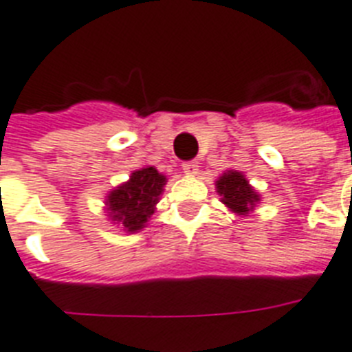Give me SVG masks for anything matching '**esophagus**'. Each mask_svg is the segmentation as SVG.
I'll list each match as a JSON object with an SVG mask.
<instances>
[{
  "label": "esophagus",
  "mask_w": 352,
  "mask_h": 352,
  "mask_svg": "<svg viewBox=\"0 0 352 352\" xmlns=\"http://www.w3.org/2000/svg\"><path fill=\"white\" fill-rule=\"evenodd\" d=\"M184 173L187 174V176H196V174H198V163L196 162L184 163Z\"/></svg>",
  "instance_id": "esophagus-1"
}]
</instances>
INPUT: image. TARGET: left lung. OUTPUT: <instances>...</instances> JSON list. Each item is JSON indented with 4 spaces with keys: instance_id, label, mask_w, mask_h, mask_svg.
<instances>
[{
    "instance_id": "8db88e82",
    "label": "left lung",
    "mask_w": 352,
    "mask_h": 352,
    "mask_svg": "<svg viewBox=\"0 0 352 352\" xmlns=\"http://www.w3.org/2000/svg\"><path fill=\"white\" fill-rule=\"evenodd\" d=\"M216 192L220 194V201L236 216H249L261 201L260 192L249 184L245 174L240 170H225L214 182Z\"/></svg>"
}]
</instances>
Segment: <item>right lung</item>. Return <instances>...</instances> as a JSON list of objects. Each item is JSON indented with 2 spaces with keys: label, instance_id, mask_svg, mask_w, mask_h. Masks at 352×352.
<instances>
[{
  "label": "right lung",
  "instance_id": "1",
  "mask_svg": "<svg viewBox=\"0 0 352 352\" xmlns=\"http://www.w3.org/2000/svg\"><path fill=\"white\" fill-rule=\"evenodd\" d=\"M167 176L158 173L153 165L132 170L127 182H123L105 196L107 220L118 225L127 234L140 232L147 227L156 210Z\"/></svg>",
  "mask_w": 352,
  "mask_h": 352
}]
</instances>
